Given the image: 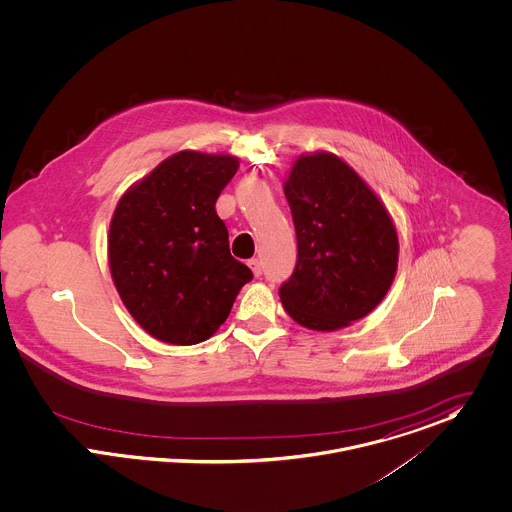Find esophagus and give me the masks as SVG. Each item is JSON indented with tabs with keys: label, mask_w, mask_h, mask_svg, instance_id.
<instances>
[{
	"label": "esophagus",
	"mask_w": 512,
	"mask_h": 512,
	"mask_svg": "<svg viewBox=\"0 0 512 512\" xmlns=\"http://www.w3.org/2000/svg\"><path fill=\"white\" fill-rule=\"evenodd\" d=\"M247 265H249V269L253 271L255 277H259V275L263 273V267H261V261H259V259H249Z\"/></svg>",
	"instance_id": "obj_1"
}]
</instances>
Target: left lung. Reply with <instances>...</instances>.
Here are the masks:
<instances>
[{
	"label": "left lung",
	"instance_id": "8db88e82",
	"mask_svg": "<svg viewBox=\"0 0 512 512\" xmlns=\"http://www.w3.org/2000/svg\"><path fill=\"white\" fill-rule=\"evenodd\" d=\"M283 188L298 241L294 273L279 290L284 310L314 332L347 328L373 312L395 281L393 216L330 151L296 157Z\"/></svg>",
	"mask_w": 512,
	"mask_h": 512
}]
</instances>
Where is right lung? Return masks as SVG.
I'll use <instances>...</instances> for the list:
<instances>
[{
    "label": "right lung",
    "instance_id": "add662e5",
    "mask_svg": "<svg viewBox=\"0 0 512 512\" xmlns=\"http://www.w3.org/2000/svg\"><path fill=\"white\" fill-rule=\"evenodd\" d=\"M239 169L229 153L178 151L115 206L108 261L115 290L155 340L194 345L228 320L251 271L229 253L216 200Z\"/></svg>",
    "mask_w": 512,
    "mask_h": 512
}]
</instances>
